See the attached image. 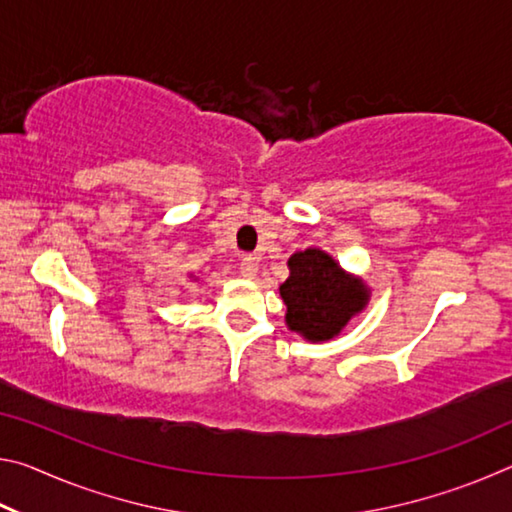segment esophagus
I'll return each instance as SVG.
<instances>
[{"label":"esophagus","instance_id":"1","mask_svg":"<svg viewBox=\"0 0 512 512\" xmlns=\"http://www.w3.org/2000/svg\"><path fill=\"white\" fill-rule=\"evenodd\" d=\"M259 271V259L255 255H244L239 259V273L244 277H255Z\"/></svg>","mask_w":512,"mask_h":512}]
</instances>
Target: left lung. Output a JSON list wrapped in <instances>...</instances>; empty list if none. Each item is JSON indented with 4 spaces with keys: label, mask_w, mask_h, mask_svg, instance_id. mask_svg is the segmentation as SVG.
<instances>
[{
    "label": "left lung",
    "mask_w": 512,
    "mask_h": 512,
    "mask_svg": "<svg viewBox=\"0 0 512 512\" xmlns=\"http://www.w3.org/2000/svg\"><path fill=\"white\" fill-rule=\"evenodd\" d=\"M289 277L280 284L287 305V327L307 341H329L368 305L370 291L359 277L345 273L334 257L307 248L289 257Z\"/></svg>",
    "instance_id": "1"
}]
</instances>
